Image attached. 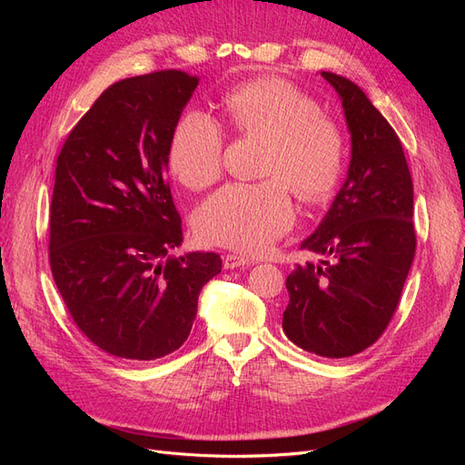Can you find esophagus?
<instances>
[{
  "label": "esophagus",
  "instance_id": "esophagus-1",
  "mask_svg": "<svg viewBox=\"0 0 465 465\" xmlns=\"http://www.w3.org/2000/svg\"><path fill=\"white\" fill-rule=\"evenodd\" d=\"M252 263H254V260H250V258L241 256V254H227L223 258L224 270H234V267H248Z\"/></svg>",
  "mask_w": 465,
  "mask_h": 465
}]
</instances>
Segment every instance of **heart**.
<instances>
[{
	"label": "heart",
	"instance_id": "obj_1",
	"mask_svg": "<svg viewBox=\"0 0 465 465\" xmlns=\"http://www.w3.org/2000/svg\"><path fill=\"white\" fill-rule=\"evenodd\" d=\"M231 130L265 137L260 182H232L207 198L193 227L207 244L258 254L297 219L292 192L304 203H322L340 186L347 166L343 125L323 114L318 98L283 79L241 83L223 96ZM224 130L203 110H188L171 130L166 161L190 190L215 184L223 173Z\"/></svg>",
	"mask_w": 465,
	"mask_h": 465
}]
</instances>
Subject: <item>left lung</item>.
Returning a JSON list of instances; mask_svg holds the SVG:
<instances>
[{
	"label": "left lung",
	"instance_id": "8db88e82",
	"mask_svg": "<svg viewBox=\"0 0 465 465\" xmlns=\"http://www.w3.org/2000/svg\"><path fill=\"white\" fill-rule=\"evenodd\" d=\"M322 77L341 96L353 149L343 188L301 244L318 262L287 277L283 331L308 353L343 359L371 347L398 311L417 246L413 182L398 134L367 94Z\"/></svg>",
	"mask_w": 465,
	"mask_h": 465
}]
</instances>
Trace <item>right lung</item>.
I'll list each match as a JSON object with an SVG mask.
<instances>
[{"label": "right lung", "mask_w": 465, "mask_h": 465, "mask_svg": "<svg viewBox=\"0 0 465 465\" xmlns=\"http://www.w3.org/2000/svg\"><path fill=\"white\" fill-rule=\"evenodd\" d=\"M200 77L163 69L110 85L69 132L55 164L50 267L69 316L106 353L153 361L188 340L215 252L184 241L166 182L174 122Z\"/></svg>", "instance_id": "add662e5"}]
</instances>
